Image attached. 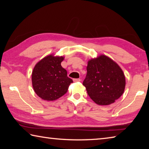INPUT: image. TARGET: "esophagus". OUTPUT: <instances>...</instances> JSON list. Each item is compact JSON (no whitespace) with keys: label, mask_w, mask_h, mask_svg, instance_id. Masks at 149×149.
I'll list each match as a JSON object with an SVG mask.
<instances>
[{"label":"esophagus","mask_w":149,"mask_h":149,"mask_svg":"<svg viewBox=\"0 0 149 149\" xmlns=\"http://www.w3.org/2000/svg\"><path fill=\"white\" fill-rule=\"evenodd\" d=\"M80 81H81V79H79V78H77V79H74V82H79Z\"/></svg>","instance_id":"obj_1"}]
</instances>
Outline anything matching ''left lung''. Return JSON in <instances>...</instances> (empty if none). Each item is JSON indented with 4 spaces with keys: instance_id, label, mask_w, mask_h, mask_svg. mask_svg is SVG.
<instances>
[{
    "instance_id": "obj_1",
    "label": "left lung",
    "mask_w": 149,
    "mask_h": 149,
    "mask_svg": "<svg viewBox=\"0 0 149 149\" xmlns=\"http://www.w3.org/2000/svg\"><path fill=\"white\" fill-rule=\"evenodd\" d=\"M83 85L88 95L99 105H108L119 99L124 91L125 79L120 67L104 55L88 62Z\"/></svg>"
}]
</instances>
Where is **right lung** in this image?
<instances>
[{
    "instance_id": "right-lung-1",
    "label": "right lung",
    "mask_w": 149,
    "mask_h": 149,
    "mask_svg": "<svg viewBox=\"0 0 149 149\" xmlns=\"http://www.w3.org/2000/svg\"><path fill=\"white\" fill-rule=\"evenodd\" d=\"M64 57L49 55L35 65L32 72V85L36 94L45 100H55L67 93L73 83L63 68Z\"/></svg>"
}]
</instances>
